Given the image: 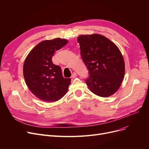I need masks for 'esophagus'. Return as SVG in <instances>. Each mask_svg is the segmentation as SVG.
<instances>
[{"instance_id": "1", "label": "esophagus", "mask_w": 149, "mask_h": 149, "mask_svg": "<svg viewBox=\"0 0 149 149\" xmlns=\"http://www.w3.org/2000/svg\"><path fill=\"white\" fill-rule=\"evenodd\" d=\"M77 73L74 72L72 73V75H71V77H72V78H75V77H77Z\"/></svg>"}]
</instances>
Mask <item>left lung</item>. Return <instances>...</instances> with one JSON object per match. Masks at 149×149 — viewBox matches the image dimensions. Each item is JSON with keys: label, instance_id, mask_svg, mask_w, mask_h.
<instances>
[{"label": "left lung", "instance_id": "1", "mask_svg": "<svg viewBox=\"0 0 149 149\" xmlns=\"http://www.w3.org/2000/svg\"><path fill=\"white\" fill-rule=\"evenodd\" d=\"M77 40L82 60L89 70L85 81L89 90L101 97L113 95L121 86L125 72L120 49L100 34L81 35Z\"/></svg>", "mask_w": 149, "mask_h": 149}]
</instances>
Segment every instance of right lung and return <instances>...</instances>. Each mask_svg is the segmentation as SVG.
<instances>
[{
	"instance_id": "obj_1",
	"label": "right lung",
	"mask_w": 149,
	"mask_h": 149,
	"mask_svg": "<svg viewBox=\"0 0 149 149\" xmlns=\"http://www.w3.org/2000/svg\"><path fill=\"white\" fill-rule=\"evenodd\" d=\"M56 38L44 40L30 51L23 64V76L27 86L34 95L44 101L54 102L68 91L70 79L62 75L61 68L53 64L52 57L68 43Z\"/></svg>"
}]
</instances>
